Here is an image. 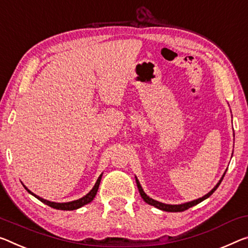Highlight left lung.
<instances>
[{
  "label": "left lung",
  "mask_w": 248,
  "mask_h": 248,
  "mask_svg": "<svg viewBox=\"0 0 248 248\" xmlns=\"http://www.w3.org/2000/svg\"><path fill=\"white\" fill-rule=\"evenodd\" d=\"M224 175H225V172H224V174H223V176L221 178V180L218 181V183L216 184V186H215L213 188H212V190H211L207 194H205L204 196H202V198H200V199H198V200H194V201L186 202V203H183V204H178V205H172V204H164V203H161V202L155 201V200H153V199H151V198H149V196L144 193V191L142 190V187H141L140 182H139L138 179H137V178H136V182H137V186H138V190H139V193H140V195H141V198L143 199V201H144L145 203L150 204V205L156 207V209L162 210V211H166V212H183V211H186V210H187V209H190V207H192V206L196 205V204L201 203V202L204 201V200H205V199L210 198V196L214 193V191L216 190V188L218 187L219 184H221L222 180H223V178H224Z\"/></svg>",
  "instance_id": "8db88e82"
}]
</instances>
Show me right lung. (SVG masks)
<instances>
[{
    "label": "right lung",
    "mask_w": 248,
    "mask_h": 248,
    "mask_svg": "<svg viewBox=\"0 0 248 248\" xmlns=\"http://www.w3.org/2000/svg\"><path fill=\"white\" fill-rule=\"evenodd\" d=\"M101 176H103V174L99 175V178H98L97 182L95 186H93V187L90 190V192L88 194H86L85 196H82L81 199L79 200H75V201H72V202H66V203H56V202H50V201H47V200H44L42 198H39V196H37L36 194H34L33 192H31L29 188H27L24 184H23V186H24L26 188V191L29 192V193H31L32 195H34L35 198L38 199L39 201L45 203L46 205H48L50 207H53V209H56V210H62V211H73V210H77L79 209V207L86 205V204L90 203L93 200V198H95L96 194H97V191H98V187H99V184H100V181H101Z\"/></svg>",
    "instance_id": "1"
}]
</instances>
